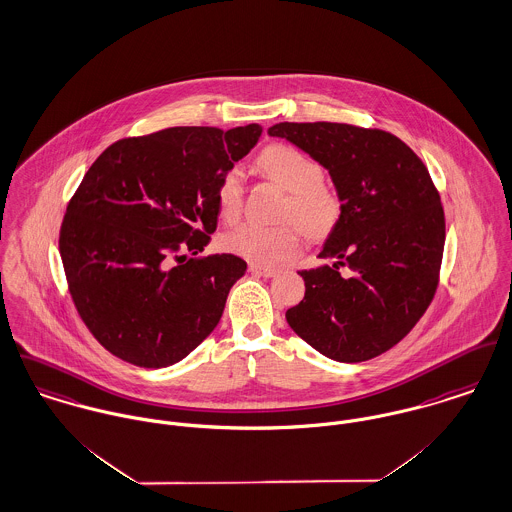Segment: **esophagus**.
<instances>
[{
  "label": "esophagus",
  "mask_w": 512,
  "mask_h": 512,
  "mask_svg": "<svg viewBox=\"0 0 512 512\" xmlns=\"http://www.w3.org/2000/svg\"><path fill=\"white\" fill-rule=\"evenodd\" d=\"M248 270H250V274L260 276V278H274L278 274L276 268H268V266H260V264H250Z\"/></svg>",
  "instance_id": "34e87169"
}]
</instances>
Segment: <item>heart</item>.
<instances>
[{"mask_svg": "<svg viewBox=\"0 0 512 512\" xmlns=\"http://www.w3.org/2000/svg\"><path fill=\"white\" fill-rule=\"evenodd\" d=\"M262 170L289 191L283 217L295 219L309 236H325L340 217V199L323 182V168L303 150L289 144H272L260 154ZM244 199V172L231 166L219 180L217 207L223 219L234 221ZM295 223L266 227L242 223L223 236V248L252 264H278L301 248V231Z\"/></svg>", "mask_w": 512, "mask_h": 512, "instance_id": "b5f03b06", "label": "heart"}]
</instances>
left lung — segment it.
Segmentation results:
<instances>
[{
	"label": "left lung",
	"instance_id": "1",
	"mask_svg": "<svg viewBox=\"0 0 512 512\" xmlns=\"http://www.w3.org/2000/svg\"><path fill=\"white\" fill-rule=\"evenodd\" d=\"M330 174L340 217L319 252L332 260L299 272L305 297L289 326L336 362H366L393 348L428 309L442 264L446 223L419 156L391 133L344 123H278Z\"/></svg>",
	"mask_w": 512,
	"mask_h": 512
}]
</instances>
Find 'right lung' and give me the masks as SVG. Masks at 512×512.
<instances>
[{"mask_svg": "<svg viewBox=\"0 0 512 512\" xmlns=\"http://www.w3.org/2000/svg\"><path fill=\"white\" fill-rule=\"evenodd\" d=\"M260 135L256 123L172 127L117 140L86 172L58 244L74 305L113 356L166 368L219 325L246 262L193 256L217 229L221 176Z\"/></svg>", "mask_w": 512, "mask_h": 512, "instance_id": "add662e5", "label": "right lung"}]
</instances>
